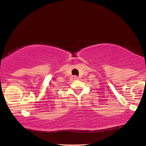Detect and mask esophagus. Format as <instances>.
<instances>
[{"label": "esophagus", "mask_w": 146, "mask_h": 146, "mask_svg": "<svg viewBox=\"0 0 146 146\" xmlns=\"http://www.w3.org/2000/svg\"><path fill=\"white\" fill-rule=\"evenodd\" d=\"M73 79L76 80H78V76H73Z\"/></svg>", "instance_id": "obj_1"}]
</instances>
